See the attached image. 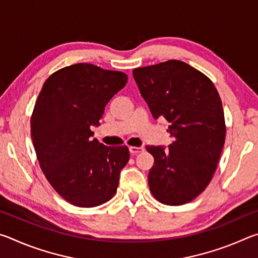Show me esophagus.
Returning a JSON list of instances; mask_svg holds the SVG:
<instances>
[{
	"mask_svg": "<svg viewBox=\"0 0 258 258\" xmlns=\"http://www.w3.org/2000/svg\"><path fill=\"white\" fill-rule=\"evenodd\" d=\"M145 149H143L142 147H130V152L132 155H137L140 154V152H143Z\"/></svg>",
	"mask_w": 258,
	"mask_h": 258,
	"instance_id": "1",
	"label": "esophagus"
}]
</instances>
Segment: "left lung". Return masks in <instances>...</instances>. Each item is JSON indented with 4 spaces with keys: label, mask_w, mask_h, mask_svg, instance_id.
Instances as JSON below:
<instances>
[{
    "label": "left lung",
    "mask_w": 258,
    "mask_h": 258,
    "mask_svg": "<svg viewBox=\"0 0 258 258\" xmlns=\"http://www.w3.org/2000/svg\"><path fill=\"white\" fill-rule=\"evenodd\" d=\"M133 77L154 118H165L174 141L146 146L154 156L148 181L160 203L178 206L206 189L225 141L222 101L213 82L178 60L135 68Z\"/></svg>",
    "instance_id": "obj_1"
}]
</instances>
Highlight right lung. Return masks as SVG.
<instances>
[{
    "instance_id": "obj_1",
    "label": "right lung",
    "mask_w": 258,
    "mask_h": 258,
    "mask_svg": "<svg viewBox=\"0 0 258 258\" xmlns=\"http://www.w3.org/2000/svg\"><path fill=\"white\" fill-rule=\"evenodd\" d=\"M127 75L91 63L64 67L47 78L35 103L30 135L47 181L64 200L95 207L116 194L128 148L92 139L104 107Z\"/></svg>"
}]
</instances>
